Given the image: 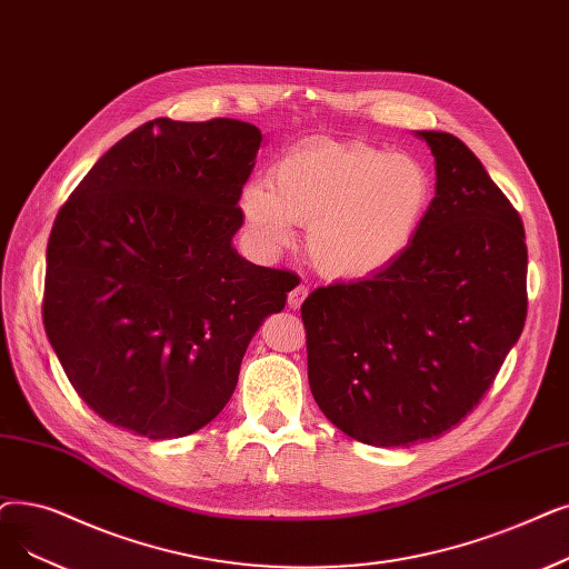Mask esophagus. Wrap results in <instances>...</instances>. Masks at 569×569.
Instances as JSON below:
<instances>
[{
	"label": "esophagus",
	"instance_id": "obj_1",
	"mask_svg": "<svg viewBox=\"0 0 569 569\" xmlns=\"http://www.w3.org/2000/svg\"><path fill=\"white\" fill-rule=\"evenodd\" d=\"M309 295V288L307 286H295L290 292H288V307L290 309H300L302 302L307 300Z\"/></svg>",
	"mask_w": 569,
	"mask_h": 569
}]
</instances>
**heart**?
Returning <instances> with one entry per match:
<instances>
[{"mask_svg":"<svg viewBox=\"0 0 569 569\" xmlns=\"http://www.w3.org/2000/svg\"><path fill=\"white\" fill-rule=\"evenodd\" d=\"M432 204L430 171L411 156L362 141L309 139L286 151L269 179L239 194L246 234L279 256L309 224L307 249L326 277L372 279L411 249Z\"/></svg>","mask_w":569,"mask_h":569,"instance_id":"heart-1","label":"heart"}]
</instances>
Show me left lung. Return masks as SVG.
<instances>
[{
	"label": "left lung",
	"instance_id": "obj_1",
	"mask_svg": "<svg viewBox=\"0 0 569 569\" xmlns=\"http://www.w3.org/2000/svg\"><path fill=\"white\" fill-rule=\"evenodd\" d=\"M435 197L411 249L381 274L302 305L309 386L343 435L409 447L458 426L496 381L528 313L518 211L449 132H416Z\"/></svg>",
	"mask_w": 569,
	"mask_h": 569
}]
</instances>
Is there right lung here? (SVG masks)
Here are the masks:
<instances>
[{"instance_id": "obj_1", "label": "right lung", "mask_w": 569, "mask_h": 569, "mask_svg": "<svg viewBox=\"0 0 569 569\" xmlns=\"http://www.w3.org/2000/svg\"><path fill=\"white\" fill-rule=\"evenodd\" d=\"M262 132L156 118L92 164L46 251L43 328L79 398L146 439L204 428L286 307L288 271L243 260L239 194Z\"/></svg>"}]
</instances>
